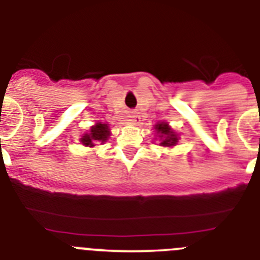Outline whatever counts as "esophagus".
I'll return each instance as SVG.
<instances>
[{
	"mask_svg": "<svg viewBox=\"0 0 260 260\" xmlns=\"http://www.w3.org/2000/svg\"><path fill=\"white\" fill-rule=\"evenodd\" d=\"M139 114H137V113H130L127 116V123H130V125H135V123H138L139 122Z\"/></svg>",
	"mask_w": 260,
	"mask_h": 260,
	"instance_id": "1",
	"label": "esophagus"
}]
</instances>
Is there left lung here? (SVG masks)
I'll return each mask as SVG.
<instances>
[{
  "instance_id": "1",
  "label": "left lung",
  "mask_w": 260,
  "mask_h": 260,
  "mask_svg": "<svg viewBox=\"0 0 260 260\" xmlns=\"http://www.w3.org/2000/svg\"><path fill=\"white\" fill-rule=\"evenodd\" d=\"M154 130H156V134L159 139V146L168 147V148H173L178 144L179 142V134L175 133L171 128V126L168 122H157L153 126Z\"/></svg>"
}]
</instances>
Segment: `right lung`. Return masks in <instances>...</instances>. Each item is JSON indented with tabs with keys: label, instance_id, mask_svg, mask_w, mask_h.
<instances>
[{
	"label": "right lung",
	"instance_id": "add662e5",
	"mask_svg": "<svg viewBox=\"0 0 260 260\" xmlns=\"http://www.w3.org/2000/svg\"><path fill=\"white\" fill-rule=\"evenodd\" d=\"M111 137V128L107 122H96L90 127L89 132H86L80 138V142L85 147L94 148L96 144H104Z\"/></svg>",
	"mask_w": 260,
	"mask_h": 260
}]
</instances>
